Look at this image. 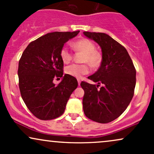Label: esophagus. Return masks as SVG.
Listing matches in <instances>:
<instances>
[{
    "label": "esophagus",
    "instance_id": "esophagus-1",
    "mask_svg": "<svg viewBox=\"0 0 154 154\" xmlns=\"http://www.w3.org/2000/svg\"><path fill=\"white\" fill-rule=\"evenodd\" d=\"M77 82H78V85H80V83H81V80L79 79H77Z\"/></svg>",
    "mask_w": 154,
    "mask_h": 154
}]
</instances>
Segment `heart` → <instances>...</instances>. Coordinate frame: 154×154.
<instances>
[{"label":"heart","instance_id":"heart-1","mask_svg":"<svg viewBox=\"0 0 154 154\" xmlns=\"http://www.w3.org/2000/svg\"><path fill=\"white\" fill-rule=\"evenodd\" d=\"M72 47L75 49L85 53L84 62H89L92 66H97L101 62V56L96 51V47L92 41L82 38L72 44ZM60 57L64 64H68L72 60V54L67 47H64L60 51ZM90 72V67L88 64H73L66 66L65 72L67 75L76 78H81L83 75H87Z\"/></svg>","mask_w":154,"mask_h":154}]
</instances>
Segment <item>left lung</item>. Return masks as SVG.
<instances>
[{
    "label": "left lung",
    "instance_id": "obj_1",
    "mask_svg": "<svg viewBox=\"0 0 154 154\" xmlns=\"http://www.w3.org/2000/svg\"><path fill=\"white\" fill-rule=\"evenodd\" d=\"M83 34L101 48V65L88 79L95 85L82 82L83 110L93 121L107 123L126 110L134 94L136 71L127 50L105 33L84 31ZM102 83L103 86L97 88Z\"/></svg>",
    "mask_w": 154,
    "mask_h": 154
}]
</instances>
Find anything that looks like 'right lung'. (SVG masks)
Wrapping results in <instances>:
<instances>
[{
	"instance_id": "add662e5",
	"label": "right lung",
	"mask_w": 154,
	"mask_h": 154,
	"mask_svg": "<svg viewBox=\"0 0 154 154\" xmlns=\"http://www.w3.org/2000/svg\"><path fill=\"white\" fill-rule=\"evenodd\" d=\"M79 32L48 33L31 42L22 54L18 69L20 92L29 110L38 119L52 120L62 116L78 86L75 77L63 75L60 51ZM55 75L62 77L57 85L53 82Z\"/></svg>"
}]
</instances>
